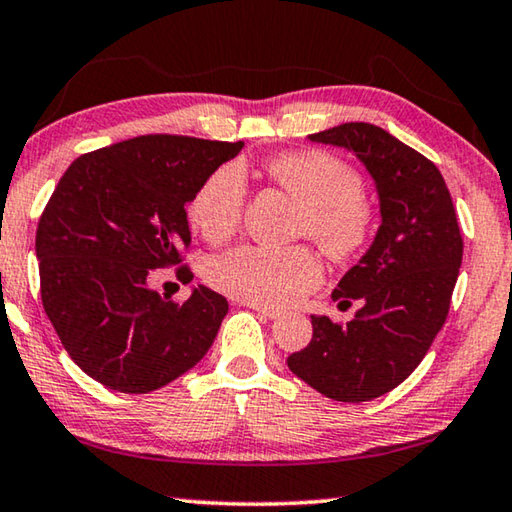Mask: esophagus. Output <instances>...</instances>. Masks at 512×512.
Masks as SVG:
<instances>
[{"mask_svg":"<svg viewBox=\"0 0 512 512\" xmlns=\"http://www.w3.org/2000/svg\"><path fill=\"white\" fill-rule=\"evenodd\" d=\"M246 307L255 309L259 316H264V318H268V320H275V318L282 316L280 309H273V307H266V305H257V302H246Z\"/></svg>","mask_w":512,"mask_h":512,"instance_id":"1","label":"esophagus"}]
</instances>
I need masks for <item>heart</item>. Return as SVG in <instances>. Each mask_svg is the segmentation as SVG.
Here are the masks:
<instances>
[{"mask_svg": "<svg viewBox=\"0 0 512 512\" xmlns=\"http://www.w3.org/2000/svg\"><path fill=\"white\" fill-rule=\"evenodd\" d=\"M284 192L307 207L302 230L334 259H350L368 244L375 223L372 203L361 194L357 169L323 151L284 153L268 164ZM246 207V176L223 164L189 198L187 216L210 244L235 235ZM207 280L228 296L257 305H291L323 280V266L309 248L239 246L207 264Z\"/></svg>", "mask_w": 512, "mask_h": 512, "instance_id": "1", "label": "heart"}]
</instances>
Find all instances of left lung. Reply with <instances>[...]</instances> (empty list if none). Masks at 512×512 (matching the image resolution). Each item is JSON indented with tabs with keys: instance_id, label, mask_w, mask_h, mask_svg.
I'll list each match as a JSON object with an SVG mask.
<instances>
[{
	"instance_id": "obj_1",
	"label": "left lung",
	"mask_w": 512,
	"mask_h": 512,
	"mask_svg": "<svg viewBox=\"0 0 512 512\" xmlns=\"http://www.w3.org/2000/svg\"><path fill=\"white\" fill-rule=\"evenodd\" d=\"M309 140L343 146L363 162L381 225L332 291L341 305L361 300V309L348 325L311 316L314 336L287 363L325 397L368 402L400 386L443 329L463 259L461 228L436 164L384 128L350 121Z\"/></svg>"
}]
</instances>
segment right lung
Masks as SVG:
<instances>
[{
    "mask_svg": "<svg viewBox=\"0 0 512 512\" xmlns=\"http://www.w3.org/2000/svg\"><path fill=\"white\" fill-rule=\"evenodd\" d=\"M244 142L140 135L76 158L36 232L42 307L85 375L119 393H151L201 361L228 300L198 287L183 305L149 289L183 263L185 205Z\"/></svg>",
    "mask_w": 512,
    "mask_h": 512,
    "instance_id": "obj_1",
    "label": "right lung"
}]
</instances>
